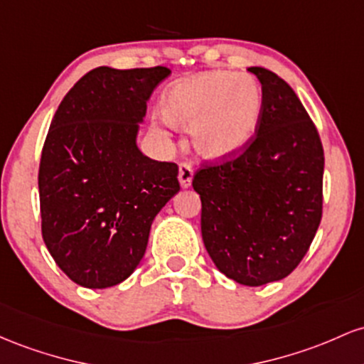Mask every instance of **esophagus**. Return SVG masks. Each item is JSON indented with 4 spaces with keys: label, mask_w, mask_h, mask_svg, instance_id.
<instances>
[{
    "label": "esophagus",
    "mask_w": 364,
    "mask_h": 364,
    "mask_svg": "<svg viewBox=\"0 0 364 364\" xmlns=\"http://www.w3.org/2000/svg\"><path fill=\"white\" fill-rule=\"evenodd\" d=\"M178 182L183 189H187L193 182V166L189 163H181V166H178Z\"/></svg>",
    "instance_id": "esophagus-1"
}]
</instances>
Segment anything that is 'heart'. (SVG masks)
<instances>
[{"label":"heart","instance_id":"1","mask_svg":"<svg viewBox=\"0 0 364 364\" xmlns=\"http://www.w3.org/2000/svg\"><path fill=\"white\" fill-rule=\"evenodd\" d=\"M160 109L171 127L194 129L199 154L223 160L242 149L256 132L261 91L247 75L210 72L171 85Z\"/></svg>","mask_w":364,"mask_h":364}]
</instances>
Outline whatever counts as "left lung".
<instances>
[{"mask_svg":"<svg viewBox=\"0 0 364 364\" xmlns=\"http://www.w3.org/2000/svg\"><path fill=\"white\" fill-rule=\"evenodd\" d=\"M256 134L240 154L196 171L201 234L220 272L258 287L301 263L321 222L323 146L292 87L267 68Z\"/></svg>","mask_w":364,"mask_h":364,"instance_id":"obj_1","label":"left lung"}]
</instances>
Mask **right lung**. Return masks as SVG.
Masks as SVG:
<instances>
[{"label":"right lung","mask_w":364,"mask_h":364,"mask_svg":"<svg viewBox=\"0 0 364 364\" xmlns=\"http://www.w3.org/2000/svg\"><path fill=\"white\" fill-rule=\"evenodd\" d=\"M170 68L87 72L53 117L39 165L41 228L60 270L87 289L132 275L151 223L181 191L178 166L137 148L146 103Z\"/></svg>","instance_id":"obj_1"}]
</instances>
